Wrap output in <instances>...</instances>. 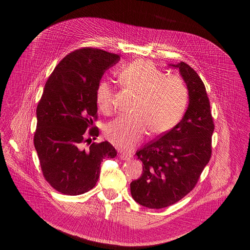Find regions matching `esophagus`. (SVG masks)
Segmentation results:
<instances>
[{
  "label": "esophagus",
  "instance_id": "obj_1",
  "mask_svg": "<svg viewBox=\"0 0 250 250\" xmlns=\"http://www.w3.org/2000/svg\"><path fill=\"white\" fill-rule=\"evenodd\" d=\"M120 157H121V159H123V160H128V159L132 158V155L126 154V153H122L120 155Z\"/></svg>",
  "mask_w": 250,
  "mask_h": 250
}]
</instances>
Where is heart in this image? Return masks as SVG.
I'll use <instances>...</instances> for the list:
<instances>
[{
	"label": "heart",
	"instance_id": "heart-1",
	"mask_svg": "<svg viewBox=\"0 0 250 250\" xmlns=\"http://www.w3.org/2000/svg\"><path fill=\"white\" fill-rule=\"evenodd\" d=\"M121 84L135 92L132 115H122L108 124L105 136L121 150H132L143 140L147 129L151 135H161L172 129L185 114L188 90L182 79L165 76L155 65L138 60L117 73ZM96 103L103 112L112 109V89L107 81L96 88Z\"/></svg>",
	"mask_w": 250,
	"mask_h": 250
}]
</instances>
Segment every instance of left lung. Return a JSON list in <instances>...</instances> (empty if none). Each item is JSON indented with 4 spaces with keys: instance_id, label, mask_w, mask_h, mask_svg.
Instances as JSON below:
<instances>
[{
    "instance_id": "1",
    "label": "left lung",
    "mask_w": 250,
    "mask_h": 250,
    "mask_svg": "<svg viewBox=\"0 0 250 250\" xmlns=\"http://www.w3.org/2000/svg\"><path fill=\"white\" fill-rule=\"evenodd\" d=\"M169 65L179 70L189 103L172 129L136 153L143 162V173L130 183V193L138 204L149 208H166L185 198L212 155L215 125L202 79L186 62Z\"/></svg>"
}]
</instances>
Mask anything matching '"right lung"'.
Returning a JSON list of instances; mask_svg holds the SVG:
<instances>
[{
  "mask_svg": "<svg viewBox=\"0 0 250 250\" xmlns=\"http://www.w3.org/2000/svg\"><path fill=\"white\" fill-rule=\"evenodd\" d=\"M120 59L98 48H79L58 63L45 83L33 141L42 174L59 192L89 191L99 178L102 160L116 156L107 141L89 144L88 149L83 144L99 135L98 127H92L97 120L96 88Z\"/></svg>",
  "mask_w": 250,
  "mask_h": 250,
  "instance_id": "right-lung-1",
  "label": "right lung"
}]
</instances>
